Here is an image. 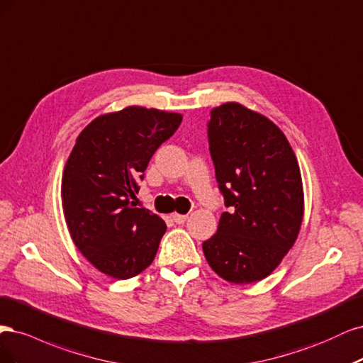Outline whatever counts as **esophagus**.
<instances>
[{"label":"esophagus","instance_id":"obj_1","mask_svg":"<svg viewBox=\"0 0 363 363\" xmlns=\"http://www.w3.org/2000/svg\"><path fill=\"white\" fill-rule=\"evenodd\" d=\"M172 218L174 220V223L181 225V223H185L186 218H189V216H185V214H172Z\"/></svg>","mask_w":363,"mask_h":363}]
</instances>
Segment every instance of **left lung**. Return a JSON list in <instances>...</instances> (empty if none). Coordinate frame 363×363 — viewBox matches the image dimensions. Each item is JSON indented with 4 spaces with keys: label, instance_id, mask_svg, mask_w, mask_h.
Returning <instances> with one entry per match:
<instances>
[{
    "label": "left lung",
    "instance_id": "8db88e82",
    "mask_svg": "<svg viewBox=\"0 0 363 363\" xmlns=\"http://www.w3.org/2000/svg\"><path fill=\"white\" fill-rule=\"evenodd\" d=\"M208 142L229 213L202 244L205 258L230 284L258 282L300 232L305 197L296 154L270 119L238 102L211 110Z\"/></svg>",
    "mask_w": 363,
    "mask_h": 363
}]
</instances>
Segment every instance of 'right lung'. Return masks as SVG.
<instances>
[{
    "mask_svg": "<svg viewBox=\"0 0 363 363\" xmlns=\"http://www.w3.org/2000/svg\"><path fill=\"white\" fill-rule=\"evenodd\" d=\"M181 122L178 113L133 105L99 116L78 135L63 172V213L78 250L101 273L125 280L154 261L167 226L131 199Z\"/></svg>",
    "mask_w": 363,
    "mask_h": 363,
    "instance_id": "1",
    "label": "right lung"
}]
</instances>
